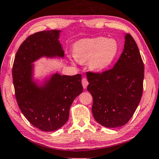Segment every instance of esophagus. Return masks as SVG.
I'll return each instance as SVG.
<instances>
[{"label": "esophagus", "mask_w": 159, "mask_h": 159, "mask_svg": "<svg viewBox=\"0 0 159 159\" xmlns=\"http://www.w3.org/2000/svg\"><path fill=\"white\" fill-rule=\"evenodd\" d=\"M82 86H83L84 89H86V87H87V86L89 84L88 80H86V78H83L82 80Z\"/></svg>", "instance_id": "1"}]
</instances>
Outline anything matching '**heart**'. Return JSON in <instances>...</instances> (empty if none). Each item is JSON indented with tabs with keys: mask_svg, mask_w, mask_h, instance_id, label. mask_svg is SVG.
I'll return each mask as SVG.
<instances>
[{
	"mask_svg": "<svg viewBox=\"0 0 159 159\" xmlns=\"http://www.w3.org/2000/svg\"><path fill=\"white\" fill-rule=\"evenodd\" d=\"M118 42L113 39L96 37L82 39L74 44L75 60L80 63L88 61L90 69L102 72L109 68L118 53Z\"/></svg>",
	"mask_w": 159,
	"mask_h": 159,
	"instance_id": "obj_1",
	"label": "heart"
}]
</instances>
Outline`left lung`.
Instances as JSON below:
<instances>
[{
    "instance_id": "obj_1",
    "label": "left lung",
    "mask_w": 159,
    "mask_h": 159,
    "mask_svg": "<svg viewBox=\"0 0 159 159\" xmlns=\"http://www.w3.org/2000/svg\"><path fill=\"white\" fill-rule=\"evenodd\" d=\"M123 52L112 69L86 73L87 91L93 102L92 113L102 126H123L136 111L143 93L144 64L139 48L129 34L125 35Z\"/></svg>"
}]
</instances>
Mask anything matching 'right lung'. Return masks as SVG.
<instances>
[{
  "mask_svg": "<svg viewBox=\"0 0 159 159\" xmlns=\"http://www.w3.org/2000/svg\"><path fill=\"white\" fill-rule=\"evenodd\" d=\"M61 30L41 31L20 45L15 56L12 76L15 95L20 111L30 123L43 131L59 129L68 121L75 98L82 93V75L58 73L34 79L33 63L40 58H64L59 38Z\"/></svg>",
  "mask_w": 159,
  "mask_h": 159,
  "instance_id": "right-lung-1",
  "label": "right lung"
}]
</instances>
